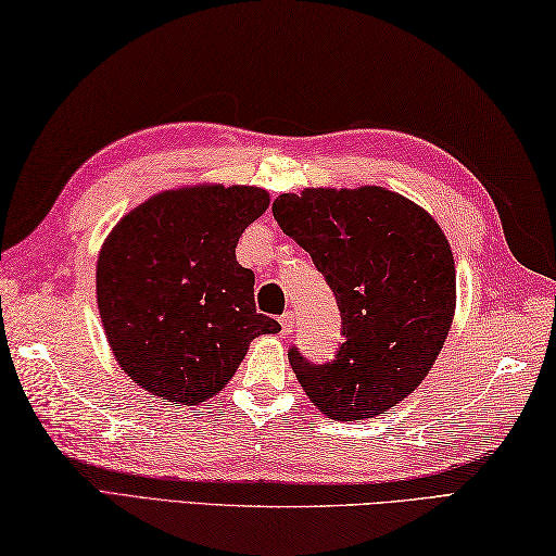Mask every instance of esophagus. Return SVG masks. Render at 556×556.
<instances>
[{
  "mask_svg": "<svg viewBox=\"0 0 556 556\" xmlns=\"http://www.w3.org/2000/svg\"><path fill=\"white\" fill-rule=\"evenodd\" d=\"M279 323H281V332H285V334H289V332H291V329H293V313H291V311H287L285 315H281V317H279Z\"/></svg>",
  "mask_w": 556,
  "mask_h": 556,
  "instance_id": "obj_1",
  "label": "esophagus"
}]
</instances>
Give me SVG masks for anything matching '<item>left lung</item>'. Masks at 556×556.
<instances>
[{
	"mask_svg": "<svg viewBox=\"0 0 556 556\" xmlns=\"http://www.w3.org/2000/svg\"><path fill=\"white\" fill-rule=\"evenodd\" d=\"M271 215L311 253L341 315L332 361L289 349L305 394L337 420L392 408L430 372L454 320L456 269L440 224L380 186L285 193Z\"/></svg>",
	"mask_w": 556,
	"mask_h": 556,
	"instance_id": "8db88e82",
	"label": "left lung"
}]
</instances>
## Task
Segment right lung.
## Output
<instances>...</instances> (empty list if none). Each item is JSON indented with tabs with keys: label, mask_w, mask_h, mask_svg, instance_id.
I'll list each match as a JSON object with an SVG mask.
<instances>
[{
	"label": "right lung",
	"mask_w": 556,
	"mask_h": 556,
	"mask_svg": "<svg viewBox=\"0 0 556 556\" xmlns=\"http://www.w3.org/2000/svg\"><path fill=\"white\" fill-rule=\"evenodd\" d=\"M269 205L253 186H195L146 200L98 257V308L122 370L146 392L198 406L239 368L248 344L279 332L255 311L236 243Z\"/></svg>",
	"instance_id": "1"
}]
</instances>
